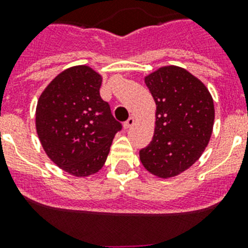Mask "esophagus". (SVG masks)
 <instances>
[{
    "instance_id": "1",
    "label": "esophagus",
    "mask_w": 248,
    "mask_h": 248,
    "mask_svg": "<svg viewBox=\"0 0 248 248\" xmlns=\"http://www.w3.org/2000/svg\"><path fill=\"white\" fill-rule=\"evenodd\" d=\"M134 123H135V119L133 117H130L128 120H126L125 123H124V125H123V126H124V129H129V128H131V126L134 125Z\"/></svg>"
}]
</instances>
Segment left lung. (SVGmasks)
I'll return each mask as SVG.
<instances>
[{"mask_svg":"<svg viewBox=\"0 0 248 248\" xmlns=\"http://www.w3.org/2000/svg\"><path fill=\"white\" fill-rule=\"evenodd\" d=\"M156 104L151 143L139 153L150 174L169 179L194 165L210 141L214 99L199 78L177 65H164L144 78Z\"/></svg>","mask_w":248,"mask_h":248,"instance_id":"obj_1","label":"left lung"}]
</instances>
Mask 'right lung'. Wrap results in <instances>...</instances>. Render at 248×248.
<instances>
[{"instance_id":"add662e5","label":"right lung","mask_w":248,"mask_h":248,"mask_svg":"<svg viewBox=\"0 0 248 248\" xmlns=\"http://www.w3.org/2000/svg\"><path fill=\"white\" fill-rule=\"evenodd\" d=\"M102 76L89 65L67 68L39 95L36 130L43 150L69 175L98 172L122 129L100 98Z\"/></svg>"}]
</instances>
